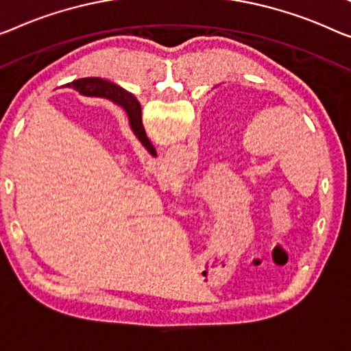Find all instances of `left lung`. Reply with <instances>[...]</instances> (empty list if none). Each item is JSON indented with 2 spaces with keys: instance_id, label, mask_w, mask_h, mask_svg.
<instances>
[{
  "instance_id": "obj_1",
  "label": "left lung",
  "mask_w": 351,
  "mask_h": 351,
  "mask_svg": "<svg viewBox=\"0 0 351 351\" xmlns=\"http://www.w3.org/2000/svg\"><path fill=\"white\" fill-rule=\"evenodd\" d=\"M138 108H140V106H138V104H137V112H140V110H138Z\"/></svg>"
}]
</instances>
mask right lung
I'll return each instance as SVG.
<instances>
[{
    "label": "right lung",
    "instance_id": "add662e5",
    "mask_svg": "<svg viewBox=\"0 0 351 351\" xmlns=\"http://www.w3.org/2000/svg\"><path fill=\"white\" fill-rule=\"evenodd\" d=\"M72 83H74L75 90L80 91L82 94H86V96L107 97V99H110V101H113L114 104H118V106H121L129 117L130 129L134 130V134L137 135V138L142 142L145 148L148 149L151 154L156 156L154 146L151 145V142L145 134V129L142 124V108H138L140 112H137L138 101L132 96V94L123 90V88L113 85V83L102 80V78H82V80H77Z\"/></svg>",
    "mask_w": 351,
    "mask_h": 351
}]
</instances>
